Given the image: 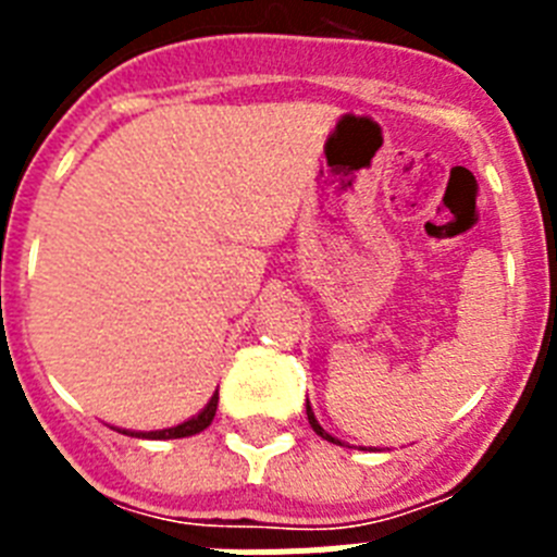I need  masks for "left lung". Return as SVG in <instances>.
I'll return each instance as SVG.
<instances>
[{
	"label": "left lung",
	"mask_w": 557,
	"mask_h": 557,
	"mask_svg": "<svg viewBox=\"0 0 557 557\" xmlns=\"http://www.w3.org/2000/svg\"><path fill=\"white\" fill-rule=\"evenodd\" d=\"M307 418H309V426H312V430H314V432H318V435H321V437H323V441H329V444H339L337 437H334V435H329V432H326V430H323V426H321V424H318V418H314L312 407H309V398H307Z\"/></svg>",
	"instance_id": "1"
}]
</instances>
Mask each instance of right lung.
<instances>
[{
	"instance_id": "add662e5",
	"label": "right lung",
	"mask_w": 557,
	"mask_h": 557,
	"mask_svg": "<svg viewBox=\"0 0 557 557\" xmlns=\"http://www.w3.org/2000/svg\"><path fill=\"white\" fill-rule=\"evenodd\" d=\"M218 398L220 393L214 391L209 398V405L203 407L200 412H195L191 418H186V421H181V424L175 426H166V430H152V432H136V430H116L122 432V435H131V437H147V441H172V437H189V435H198V432H203L206 426L214 421V412H218Z\"/></svg>"
}]
</instances>
